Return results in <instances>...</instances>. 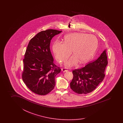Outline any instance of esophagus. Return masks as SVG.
<instances>
[{"mask_svg":"<svg viewBox=\"0 0 123 123\" xmlns=\"http://www.w3.org/2000/svg\"><path fill=\"white\" fill-rule=\"evenodd\" d=\"M62 71L63 72H68V70L67 68H62Z\"/></svg>","mask_w":123,"mask_h":123,"instance_id":"34e87169","label":"esophagus"}]
</instances>
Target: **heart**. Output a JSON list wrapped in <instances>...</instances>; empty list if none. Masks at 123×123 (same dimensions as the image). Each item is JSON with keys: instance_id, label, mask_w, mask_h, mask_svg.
I'll return each instance as SVG.
<instances>
[{"instance_id": "1", "label": "heart", "mask_w": 123, "mask_h": 123, "mask_svg": "<svg viewBox=\"0 0 123 123\" xmlns=\"http://www.w3.org/2000/svg\"><path fill=\"white\" fill-rule=\"evenodd\" d=\"M98 44L97 39L94 35L75 32L65 36L64 43L55 42L53 50L59 62H64L72 51L73 55L65 63V66L72 67L78 62L80 64L87 62L94 54Z\"/></svg>"}]
</instances>
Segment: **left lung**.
<instances>
[{"mask_svg":"<svg viewBox=\"0 0 123 123\" xmlns=\"http://www.w3.org/2000/svg\"><path fill=\"white\" fill-rule=\"evenodd\" d=\"M107 64L105 49L96 60L73 71V79L70 84L71 89L79 94H87L93 91L104 78Z\"/></svg>","mask_w":123,"mask_h":123,"instance_id":"1","label":"left lung"}]
</instances>
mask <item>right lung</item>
I'll list each match as a JSON object with an SVG mask.
<instances>
[{"label": "right lung", "mask_w": 123, "mask_h": 123, "mask_svg": "<svg viewBox=\"0 0 123 123\" xmlns=\"http://www.w3.org/2000/svg\"><path fill=\"white\" fill-rule=\"evenodd\" d=\"M62 31L48 29L40 31L29 42L23 60L22 80L31 91L46 95L55 87L56 76L60 73L50 52V41Z\"/></svg>", "instance_id": "obj_1"}]
</instances>
